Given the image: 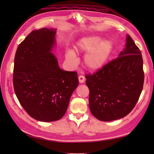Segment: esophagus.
Instances as JSON below:
<instances>
[{
	"mask_svg": "<svg viewBox=\"0 0 154 154\" xmlns=\"http://www.w3.org/2000/svg\"><path fill=\"white\" fill-rule=\"evenodd\" d=\"M79 81L80 83H84L85 80V77L83 76V75H80V76H79Z\"/></svg>",
	"mask_w": 154,
	"mask_h": 154,
	"instance_id": "1",
	"label": "esophagus"
}]
</instances>
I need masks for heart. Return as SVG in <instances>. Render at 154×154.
<instances>
[{
  "label": "heart",
  "mask_w": 154,
  "mask_h": 154,
  "mask_svg": "<svg viewBox=\"0 0 154 154\" xmlns=\"http://www.w3.org/2000/svg\"><path fill=\"white\" fill-rule=\"evenodd\" d=\"M102 40L99 35H91L83 37L77 42L75 51L77 53H86L83 61L85 67L91 71H96L102 68L109 59L113 48L110 40ZM66 60L71 63L76 61V56L73 51L65 54Z\"/></svg>",
  "instance_id": "heart-1"
}]
</instances>
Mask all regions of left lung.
<instances>
[{
    "mask_svg": "<svg viewBox=\"0 0 154 154\" xmlns=\"http://www.w3.org/2000/svg\"><path fill=\"white\" fill-rule=\"evenodd\" d=\"M124 50L93 75H86L89 104L93 115L101 121L115 120L134 108L143 89L144 73L140 49L129 35Z\"/></svg>",
    "mask_w": 154,
    "mask_h": 154,
    "instance_id": "obj_1",
    "label": "left lung"
}]
</instances>
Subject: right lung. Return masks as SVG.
I'll return each mask as SVG.
<instances>
[{
  "label": "right lung",
  "mask_w": 154,
  "mask_h": 154,
  "mask_svg": "<svg viewBox=\"0 0 154 154\" xmlns=\"http://www.w3.org/2000/svg\"><path fill=\"white\" fill-rule=\"evenodd\" d=\"M56 30L32 31L19 44L14 57L13 85L26 112L42 122L61 119L79 85L77 72L63 71L51 53Z\"/></svg>",
  "instance_id": "1"
}]
</instances>
